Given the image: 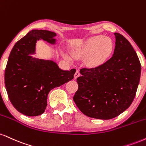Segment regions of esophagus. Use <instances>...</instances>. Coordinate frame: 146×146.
<instances>
[{
  "label": "esophagus",
  "mask_w": 146,
  "mask_h": 146,
  "mask_svg": "<svg viewBox=\"0 0 146 146\" xmlns=\"http://www.w3.org/2000/svg\"><path fill=\"white\" fill-rule=\"evenodd\" d=\"M80 72H79V71L75 72V75H74V78L75 79V80H76V79L78 78V77H80Z\"/></svg>",
  "instance_id": "esophagus-1"
}]
</instances>
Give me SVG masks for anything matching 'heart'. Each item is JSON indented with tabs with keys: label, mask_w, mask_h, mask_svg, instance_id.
Instances as JSON below:
<instances>
[{
	"label": "heart",
	"mask_w": 146,
	"mask_h": 146,
	"mask_svg": "<svg viewBox=\"0 0 146 146\" xmlns=\"http://www.w3.org/2000/svg\"><path fill=\"white\" fill-rule=\"evenodd\" d=\"M113 50V44L111 40L98 35L88 38L73 52L78 57H86V63L88 66L96 67L106 62Z\"/></svg>",
	"instance_id": "b5f03b06"
}]
</instances>
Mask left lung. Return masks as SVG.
<instances>
[{
    "label": "left lung",
    "instance_id": "8db88e82",
    "mask_svg": "<svg viewBox=\"0 0 146 146\" xmlns=\"http://www.w3.org/2000/svg\"><path fill=\"white\" fill-rule=\"evenodd\" d=\"M115 46L113 56L94 68L80 69L77 78L78 90L73 96L84 115L110 120L129 108L136 94L141 75V64L130 42L114 33Z\"/></svg>",
    "mask_w": 146,
    "mask_h": 146
}]
</instances>
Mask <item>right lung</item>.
<instances>
[{"instance_id":"obj_1","label":"right lung","mask_w":146,"mask_h":146,"mask_svg":"<svg viewBox=\"0 0 146 146\" xmlns=\"http://www.w3.org/2000/svg\"><path fill=\"white\" fill-rule=\"evenodd\" d=\"M56 33L32 30L14 45L5 72V84L13 106L28 116H37L45 111L51 90L74 78L75 68L64 71L50 60L33 58L36 43L43 39L55 44Z\"/></svg>"}]
</instances>
